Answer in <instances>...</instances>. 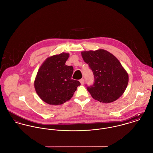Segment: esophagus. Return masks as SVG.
<instances>
[{
  "label": "esophagus",
  "instance_id": "1",
  "mask_svg": "<svg viewBox=\"0 0 153 153\" xmlns=\"http://www.w3.org/2000/svg\"><path fill=\"white\" fill-rule=\"evenodd\" d=\"M80 82L81 85H84V79H81L80 80Z\"/></svg>",
  "mask_w": 153,
  "mask_h": 153
}]
</instances>
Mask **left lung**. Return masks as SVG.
<instances>
[{
    "mask_svg": "<svg viewBox=\"0 0 153 153\" xmlns=\"http://www.w3.org/2000/svg\"><path fill=\"white\" fill-rule=\"evenodd\" d=\"M82 56L94 74L93 85L87 87L92 97L104 103L117 100L128 83V73L119 60L103 49L82 51Z\"/></svg>",
    "mask_w": 153,
    "mask_h": 153,
    "instance_id": "left-lung-1",
    "label": "left lung"
}]
</instances>
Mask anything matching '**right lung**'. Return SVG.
Here are the masks:
<instances>
[{"label": "right lung", "mask_w": 153, "mask_h": 153, "mask_svg": "<svg viewBox=\"0 0 153 153\" xmlns=\"http://www.w3.org/2000/svg\"><path fill=\"white\" fill-rule=\"evenodd\" d=\"M68 57V53H62L48 57L38 70L34 88L39 97L49 104L68 101L80 85L71 79L73 68L65 65Z\"/></svg>", "instance_id": "obj_1"}]
</instances>
